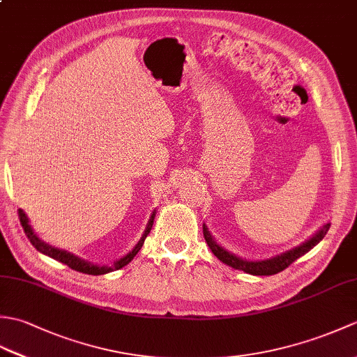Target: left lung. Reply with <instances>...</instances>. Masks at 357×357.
<instances>
[{
  "mask_svg": "<svg viewBox=\"0 0 357 357\" xmlns=\"http://www.w3.org/2000/svg\"><path fill=\"white\" fill-rule=\"evenodd\" d=\"M328 229H330V222L324 224L312 238H308L298 247H293L291 250H287V252H284V253L271 256V257H268V259L250 261V259H245V257H241L238 255L229 252V250L224 248L221 244H218L215 238L211 236V233L208 231L207 225L206 224L202 225L204 238H206L207 245L210 247V250L213 252V255L218 257L219 261L224 262L225 265H229V267H231L234 270H241L244 273H248V275H255V276H270V275H276V273L285 270L288 265L293 264L296 259H298V257L304 256L313 247L319 244L325 234H327Z\"/></svg>",
  "mask_w": 357,
  "mask_h": 357,
  "instance_id": "left-lung-1",
  "label": "left lung"
}]
</instances>
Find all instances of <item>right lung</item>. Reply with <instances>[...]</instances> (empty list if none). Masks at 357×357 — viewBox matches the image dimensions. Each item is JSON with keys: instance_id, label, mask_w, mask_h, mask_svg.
I'll return each instance as SVG.
<instances>
[{"instance_id": "1", "label": "right lung", "mask_w": 357, "mask_h": 357, "mask_svg": "<svg viewBox=\"0 0 357 357\" xmlns=\"http://www.w3.org/2000/svg\"><path fill=\"white\" fill-rule=\"evenodd\" d=\"M18 211H20V221H21V224H22V229H24V233L27 234L30 244H32V245L38 250V252L45 255V256L52 257V259H55V261H59V262L66 264L67 267H70L72 270H77V271H79V273H86V275H93V276L105 275V273L119 270V268H123L124 265H127L128 262H130V261L133 259V257H135L136 255H138L139 250H141V247H142V244H144V241H146L147 234H149L150 230H151V225H153L155 215H156V210L151 211V215H150V219H149V222H147L146 230H144L141 239H139L138 242H136V245L130 250V252H128L127 255H124L123 257H119V259H116L112 265H98V264H93V262H90V261L82 259V257H79V256H77V255H73V253H70V252H67V250L53 247V245L47 244V242H44V241L33 231L32 225L29 224V218H27V215L24 213V211H22L21 208H20Z\"/></svg>"}]
</instances>
